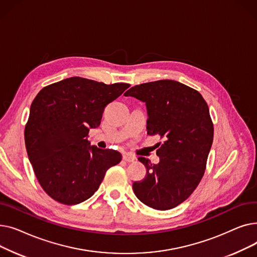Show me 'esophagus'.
Returning <instances> with one entry per match:
<instances>
[{"label": "esophagus", "instance_id": "obj_1", "mask_svg": "<svg viewBox=\"0 0 257 257\" xmlns=\"http://www.w3.org/2000/svg\"><path fill=\"white\" fill-rule=\"evenodd\" d=\"M123 160L126 161V163H134V161H136V157L129 153H126L123 155Z\"/></svg>", "mask_w": 257, "mask_h": 257}]
</instances>
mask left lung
Listing matches in <instances>:
<instances>
[{
    "instance_id": "left-lung-1",
    "label": "left lung",
    "mask_w": 257,
    "mask_h": 257,
    "mask_svg": "<svg viewBox=\"0 0 257 257\" xmlns=\"http://www.w3.org/2000/svg\"><path fill=\"white\" fill-rule=\"evenodd\" d=\"M125 96L146 104L148 134L165 140L156 151L158 164L139 157L147 174L133 182V192L154 209L176 207L193 194L204 175L213 140L208 106L200 92L174 80L136 85Z\"/></svg>"
}]
</instances>
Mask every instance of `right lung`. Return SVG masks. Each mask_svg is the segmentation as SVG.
I'll list each match as a JSON object with an SVG mask.
<instances>
[{
	"label": "right lung",
	"instance_id": "obj_1",
	"mask_svg": "<svg viewBox=\"0 0 257 257\" xmlns=\"http://www.w3.org/2000/svg\"><path fill=\"white\" fill-rule=\"evenodd\" d=\"M130 85L72 77L48 85L33 100L25 144L35 176L44 191L62 204L75 205L97 192L106 171L121 154L99 149L87 141L100 126L107 104Z\"/></svg>",
	"mask_w": 257,
	"mask_h": 257
}]
</instances>
